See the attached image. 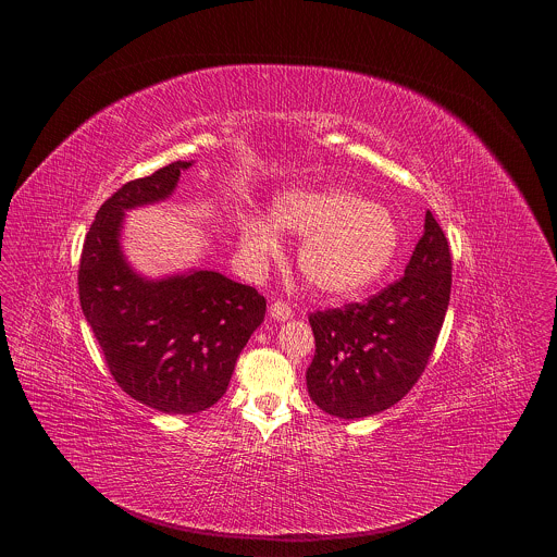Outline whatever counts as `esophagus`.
<instances>
[{"label": "esophagus", "instance_id": "esophagus-1", "mask_svg": "<svg viewBox=\"0 0 557 557\" xmlns=\"http://www.w3.org/2000/svg\"><path fill=\"white\" fill-rule=\"evenodd\" d=\"M271 317H273L275 322H288L290 317H293V310H290L288 304L275 301V304H271Z\"/></svg>", "mask_w": 557, "mask_h": 557}]
</instances>
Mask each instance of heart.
I'll use <instances>...</instances> for the list:
<instances>
[{
  "label": "heart",
  "mask_w": 557,
  "mask_h": 557,
  "mask_svg": "<svg viewBox=\"0 0 557 557\" xmlns=\"http://www.w3.org/2000/svg\"><path fill=\"white\" fill-rule=\"evenodd\" d=\"M280 231L304 237L297 264L304 282L324 297H348L374 284L399 251L392 211L359 194L326 185L280 194L267 215L240 224V251L253 267L280 251Z\"/></svg>",
  "instance_id": "heart-1"
}]
</instances>
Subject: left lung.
<instances>
[{"mask_svg":"<svg viewBox=\"0 0 557 557\" xmlns=\"http://www.w3.org/2000/svg\"><path fill=\"white\" fill-rule=\"evenodd\" d=\"M449 290V245L428 211L423 237L399 282L366 304L308 317L314 357L306 385L314 406L355 421L399 404L436 346Z\"/></svg>","mask_w":557,"mask_h":557,"instance_id":"8db88e82","label":"left lung"}]
</instances>
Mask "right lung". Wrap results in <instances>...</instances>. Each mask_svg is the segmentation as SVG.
<instances>
[{
	"instance_id": "right-lung-1",
	"label": "right lung",
	"mask_w": 557,
	"mask_h": 557,
	"mask_svg": "<svg viewBox=\"0 0 557 557\" xmlns=\"http://www.w3.org/2000/svg\"><path fill=\"white\" fill-rule=\"evenodd\" d=\"M194 161H176L108 198L84 243L78 299L114 381L138 404L196 414L222 399L267 299L218 271L138 273L123 251L125 213L165 202Z\"/></svg>"
}]
</instances>
